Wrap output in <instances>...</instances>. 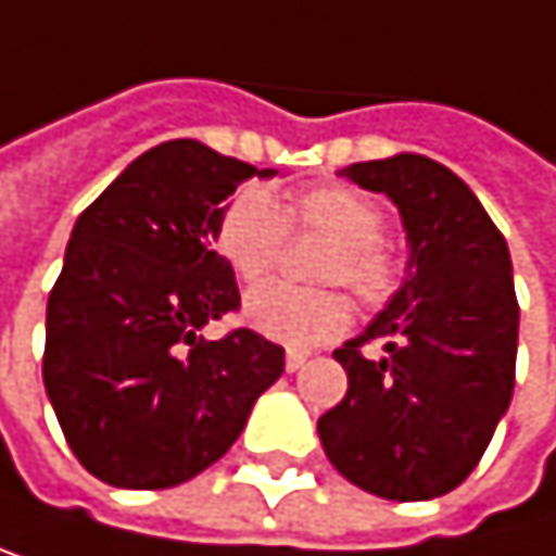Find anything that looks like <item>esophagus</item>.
I'll use <instances>...</instances> for the list:
<instances>
[{
	"label": "esophagus",
	"mask_w": 556,
	"mask_h": 556,
	"mask_svg": "<svg viewBox=\"0 0 556 556\" xmlns=\"http://www.w3.org/2000/svg\"><path fill=\"white\" fill-rule=\"evenodd\" d=\"M305 362H308V352H302V349H288L285 352V369L288 372H299Z\"/></svg>",
	"instance_id": "1"
}]
</instances>
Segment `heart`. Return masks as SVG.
Listing matches in <instances>:
<instances>
[{"label":"heart","mask_w":556,"mask_h":556,"mask_svg":"<svg viewBox=\"0 0 556 556\" xmlns=\"http://www.w3.org/2000/svg\"><path fill=\"white\" fill-rule=\"evenodd\" d=\"M288 231L328 238L315 268L318 281L345 285L366 305H386L399 291L403 268L382 241L386 211L349 184H315L278 204L248 187L217 214L214 248L244 285H257L278 268ZM244 318L271 342L308 349L342 336L352 305L339 288L262 285L248 294Z\"/></svg>","instance_id":"b5f03b06"}]
</instances>
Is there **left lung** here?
Listing matches in <instances>:
<instances>
[{"label":"left lung","instance_id":"obj_1","mask_svg":"<svg viewBox=\"0 0 556 556\" xmlns=\"http://www.w3.org/2000/svg\"><path fill=\"white\" fill-rule=\"evenodd\" d=\"M386 194L409 241L406 281L358 339L336 349L345 399L318 419L336 470L386 500H432L477 470L514 395V265L496 224L450 167L395 153L339 170ZM379 338L387 355L366 359Z\"/></svg>","mask_w":556,"mask_h":556}]
</instances>
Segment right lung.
<instances>
[{
	"instance_id": "add662e5",
	"label": "right lung",
	"mask_w": 556,
	"mask_h": 556,
	"mask_svg": "<svg viewBox=\"0 0 556 556\" xmlns=\"http://www.w3.org/2000/svg\"><path fill=\"white\" fill-rule=\"evenodd\" d=\"M198 140H167L76 217L46 305L42 382L63 437L97 480L167 490L217 463L281 372L251 328L207 342L238 312L214 224L238 184L275 177Z\"/></svg>"
}]
</instances>
